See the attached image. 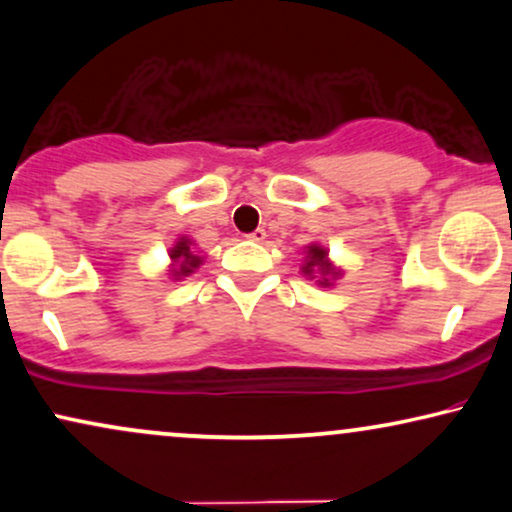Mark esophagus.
Returning <instances> with one entry per match:
<instances>
[{
  "label": "esophagus",
  "instance_id": "obj_1",
  "mask_svg": "<svg viewBox=\"0 0 512 512\" xmlns=\"http://www.w3.org/2000/svg\"><path fill=\"white\" fill-rule=\"evenodd\" d=\"M247 237H249V240H251V242H263V240H265V237H268V235H265V230H263V228H256L254 232H249V235H247Z\"/></svg>",
  "mask_w": 512,
  "mask_h": 512
}]
</instances>
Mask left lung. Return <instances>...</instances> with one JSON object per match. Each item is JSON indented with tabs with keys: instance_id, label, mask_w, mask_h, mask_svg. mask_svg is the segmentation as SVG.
<instances>
[{
	"instance_id": "1",
	"label": "left lung",
	"mask_w": 512,
	"mask_h": 512,
	"mask_svg": "<svg viewBox=\"0 0 512 512\" xmlns=\"http://www.w3.org/2000/svg\"><path fill=\"white\" fill-rule=\"evenodd\" d=\"M313 268H317L322 272V280L320 284H329V277L338 275V272H334V268L327 263V251H324L322 247H317V244H313V247H308V258H305V265H303V272L305 275H310L313 272Z\"/></svg>"
}]
</instances>
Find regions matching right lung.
Segmentation results:
<instances>
[{"instance_id": "obj_1", "label": "right lung", "mask_w": 512, "mask_h": 512, "mask_svg": "<svg viewBox=\"0 0 512 512\" xmlns=\"http://www.w3.org/2000/svg\"><path fill=\"white\" fill-rule=\"evenodd\" d=\"M192 244H190V240H183L176 244L174 249H171V258H174V277H183V275H190L192 270L197 268L199 265V256H195L192 254Z\"/></svg>"}]
</instances>
